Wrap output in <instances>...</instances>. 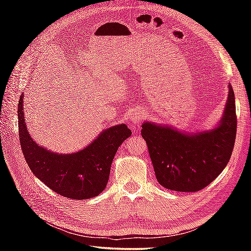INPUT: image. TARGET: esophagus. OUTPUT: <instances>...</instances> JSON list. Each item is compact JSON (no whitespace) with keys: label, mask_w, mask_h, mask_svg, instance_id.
Wrapping results in <instances>:
<instances>
[{"label":"esophagus","mask_w":251,"mask_h":251,"mask_svg":"<svg viewBox=\"0 0 251 251\" xmlns=\"http://www.w3.org/2000/svg\"><path fill=\"white\" fill-rule=\"evenodd\" d=\"M142 121V114L139 113V112H134L131 113L129 117V122L132 126H138L140 124V122Z\"/></svg>","instance_id":"1"}]
</instances>
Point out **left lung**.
Wrapping results in <instances>:
<instances>
[{"instance_id":"left-lung-1","label":"left lung","mask_w":251,"mask_h":251,"mask_svg":"<svg viewBox=\"0 0 251 251\" xmlns=\"http://www.w3.org/2000/svg\"><path fill=\"white\" fill-rule=\"evenodd\" d=\"M235 97L228 85L227 100L214 128L179 131L172 126L145 122L141 129L158 183L178 192H196L211 183L230 161L236 138Z\"/></svg>"}]
</instances>
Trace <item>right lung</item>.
Here are the masks:
<instances>
[{"label":"right lung","mask_w":251,"mask_h":251,"mask_svg":"<svg viewBox=\"0 0 251 251\" xmlns=\"http://www.w3.org/2000/svg\"><path fill=\"white\" fill-rule=\"evenodd\" d=\"M18 127L21 150L31 172L56 193L73 200L92 199L105 189L117 149L131 135L126 124H120L102 130L77 152H51L37 145L29 134L24 115V94L18 103Z\"/></svg>","instance_id":"obj_1"}]
</instances>
